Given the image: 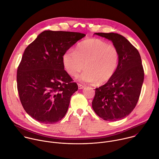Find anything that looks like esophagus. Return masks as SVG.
<instances>
[{
    "label": "esophagus",
    "mask_w": 159,
    "mask_h": 159,
    "mask_svg": "<svg viewBox=\"0 0 159 159\" xmlns=\"http://www.w3.org/2000/svg\"><path fill=\"white\" fill-rule=\"evenodd\" d=\"M85 87L84 86V85H81V84H78V88H79V89H84Z\"/></svg>",
    "instance_id": "obj_1"
}]
</instances>
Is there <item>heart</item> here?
Listing matches in <instances>:
<instances>
[{"label": "heart", "mask_w": 159, "mask_h": 159, "mask_svg": "<svg viewBox=\"0 0 159 159\" xmlns=\"http://www.w3.org/2000/svg\"><path fill=\"white\" fill-rule=\"evenodd\" d=\"M116 48L100 39H87L80 42L74 52H67L63 56V63L67 73L79 77L84 83L103 84L114 75L118 62Z\"/></svg>", "instance_id": "b5f03b06"}]
</instances>
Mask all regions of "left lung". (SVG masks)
<instances>
[{
  "mask_svg": "<svg viewBox=\"0 0 159 159\" xmlns=\"http://www.w3.org/2000/svg\"><path fill=\"white\" fill-rule=\"evenodd\" d=\"M94 34L111 41L119 58L114 75L95 89L92 106L104 120H121L130 114L138 102L144 80L142 59L137 49L122 35L114 33Z\"/></svg>",
  "mask_w": 159,
  "mask_h": 159,
  "instance_id": "8db88e82",
  "label": "left lung"
}]
</instances>
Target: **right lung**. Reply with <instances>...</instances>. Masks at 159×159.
<instances>
[{
  "instance_id": "right-lung-1",
  "label": "right lung",
  "mask_w": 159,
  "mask_h": 159,
  "mask_svg": "<svg viewBox=\"0 0 159 159\" xmlns=\"http://www.w3.org/2000/svg\"><path fill=\"white\" fill-rule=\"evenodd\" d=\"M85 34L44 31L25 49L17 72L20 102L28 114L44 124L66 115L78 85L64 70L63 56Z\"/></svg>"
}]
</instances>
